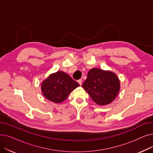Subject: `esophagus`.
<instances>
[{
  "instance_id": "obj_1",
  "label": "esophagus",
  "mask_w": 153,
  "mask_h": 153,
  "mask_svg": "<svg viewBox=\"0 0 153 153\" xmlns=\"http://www.w3.org/2000/svg\"><path fill=\"white\" fill-rule=\"evenodd\" d=\"M77 82L80 84V85H81L82 83V79H79L77 81Z\"/></svg>"
}]
</instances>
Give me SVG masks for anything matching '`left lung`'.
I'll return each instance as SVG.
<instances>
[{
	"label": "left lung",
	"mask_w": 153,
	"mask_h": 153,
	"mask_svg": "<svg viewBox=\"0 0 153 153\" xmlns=\"http://www.w3.org/2000/svg\"><path fill=\"white\" fill-rule=\"evenodd\" d=\"M82 86L94 102L102 106L115 100L120 89V82L114 72L92 68Z\"/></svg>",
	"instance_id": "1"
}]
</instances>
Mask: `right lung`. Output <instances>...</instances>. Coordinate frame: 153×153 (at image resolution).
<instances>
[{
    "label": "right lung",
    "instance_id": "add662e5",
    "mask_svg": "<svg viewBox=\"0 0 153 153\" xmlns=\"http://www.w3.org/2000/svg\"><path fill=\"white\" fill-rule=\"evenodd\" d=\"M79 84L66 72L59 71L51 74L41 85V90L45 97L56 103L65 100L69 94Z\"/></svg>",
    "mask_w": 153,
    "mask_h": 153
}]
</instances>
